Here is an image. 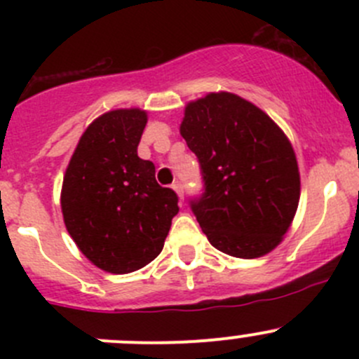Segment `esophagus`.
<instances>
[{
	"label": "esophagus",
	"instance_id": "obj_1",
	"mask_svg": "<svg viewBox=\"0 0 359 359\" xmlns=\"http://www.w3.org/2000/svg\"><path fill=\"white\" fill-rule=\"evenodd\" d=\"M172 187H173V191H175V193L179 194L180 200H184V186H182V182H179V180H177V182L172 184Z\"/></svg>",
	"mask_w": 359,
	"mask_h": 359
}]
</instances>
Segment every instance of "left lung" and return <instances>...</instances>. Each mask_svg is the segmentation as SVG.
Returning <instances> with one entry per match:
<instances>
[{
  "instance_id": "1",
  "label": "left lung",
  "mask_w": 359,
  "mask_h": 359,
  "mask_svg": "<svg viewBox=\"0 0 359 359\" xmlns=\"http://www.w3.org/2000/svg\"><path fill=\"white\" fill-rule=\"evenodd\" d=\"M180 135L200 163L203 193L189 203L210 243L240 259L276 248L300 198L295 153L280 126L220 92L187 104Z\"/></svg>"
}]
</instances>
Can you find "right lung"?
Wrapping results in <instances>:
<instances>
[{
    "label": "right lung",
    "instance_id": "right-lung-1",
    "mask_svg": "<svg viewBox=\"0 0 359 359\" xmlns=\"http://www.w3.org/2000/svg\"><path fill=\"white\" fill-rule=\"evenodd\" d=\"M146 123L140 109L97 118L64 175L60 205L69 234L107 273H132L156 259L179 212L175 191L159 186L154 163L137 154Z\"/></svg>",
    "mask_w": 359,
    "mask_h": 359
}]
</instances>
